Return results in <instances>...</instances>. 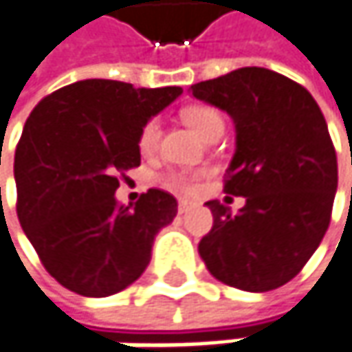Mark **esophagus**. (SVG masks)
Here are the masks:
<instances>
[{
	"label": "esophagus",
	"instance_id": "1",
	"mask_svg": "<svg viewBox=\"0 0 352 352\" xmlns=\"http://www.w3.org/2000/svg\"><path fill=\"white\" fill-rule=\"evenodd\" d=\"M177 209H179V213H187V211L191 209V201L181 199V201H179V205H177Z\"/></svg>",
	"mask_w": 352,
	"mask_h": 352
}]
</instances>
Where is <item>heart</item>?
<instances>
[{
  "instance_id": "1",
  "label": "heart",
  "mask_w": 352,
  "mask_h": 352,
  "mask_svg": "<svg viewBox=\"0 0 352 352\" xmlns=\"http://www.w3.org/2000/svg\"><path fill=\"white\" fill-rule=\"evenodd\" d=\"M183 121L195 131L201 139H209L211 135L223 133L225 129V121L223 115L219 113L215 107L211 105H191L183 111ZM159 141V121L149 119L141 131H139V149L143 153H153ZM203 173H187V171H169L167 175H163V185L171 191L177 193H191L195 191L197 179Z\"/></svg>"
}]
</instances>
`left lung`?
<instances>
[{"label": "left lung", "instance_id": "left-lung-1", "mask_svg": "<svg viewBox=\"0 0 352 352\" xmlns=\"http://www.w3.org/2000/svg\"><path fill=\"white\" fill-rule=\"evenodd\" d=\"M235 121L237 149L199 255L221 283L265 293L297 277L324 237L337 193V153L313 95L265 67H241L189 87ZM231 199V197H227Z\"/></svg>", "mask_w": 352, "mask_h": 352}]
</instances>
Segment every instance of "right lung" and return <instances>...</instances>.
I'll return each instance as SVG.
<instances>
[{
	"mask_svg": "<svg viewBox=\"0 0 352 352\" xmlns=\"http://www.w3.org/2000/svg\"><path fill=\"white\" fill-rule=\"evenodd\" d=\"M183 94L85 79L43 97L15 149L17 217L47 273L83 297H109L141 277L175 197L149 189L119 205V175L141 165L139 131Z\"/></svg>",
	"mask_w": 352,
	"mask_h": 352,
	"instance_id": "obj_1",
	"label": "right lung"
}]
</instances>
